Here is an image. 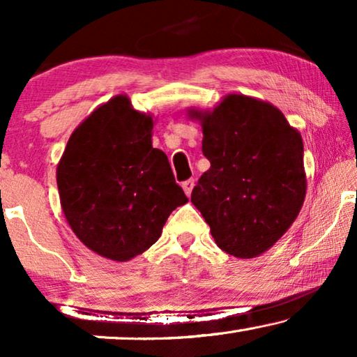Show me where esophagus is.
Segmentation results:
<instances>
[{
  "instance_id": "1",
  "label": "esophagus",
  "mask_w": 357,
  "mask_h": 357,
  "mask_svg": "<svg viewBox=\"0 0 357 357\" xmlns=\"http://www.w3.org/2000/svg\"><path fill=\"white\" fill-rule=\"evenodd\" d=\"M193 187H195V180L193 178L185 180V182L182 183V188H183V192H185V195H187V197H190V195H192Z\"/></svg>"
}]
</instances>
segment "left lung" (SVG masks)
<instances>
[{"label":"left lung","instance_id":"1","mask_svg":"<svg viewBox=\"0 0 357 357\" xmlns=\"http://www.w3.org/2000/svg\"><path fill=\"white\" fill-rule=\"evenodd\" d=\"M203 130L202 151L211 167L192 203L218 247L237 258L270 250L296 221L307 192L304 143L270 102L229 94L213 107H190Z\"/></svg>","mask_w":357,"mask_h":357}]
</instances>
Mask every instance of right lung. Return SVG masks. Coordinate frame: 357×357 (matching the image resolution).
Returning <instances> with one entry per match:
<instances>
[{
	"label": "right lung",
	"mask_w": 357,
	"mask_h": 357,
	"mask_svg": "<svg viewBox=\"0 0 357 357\" xmlns=\"http://www.w3.org/2000/svg\"><path fill=\"white\" fill-rule=\"evenodd\" d=\"M153 123L128 96L112 97L77 125L56 165L71 231L107 260L128 261L148 250L170 213L188 202L167 155L153 148Z\"/></svg>",
	"instance_id": "1"
}]
</instances>
